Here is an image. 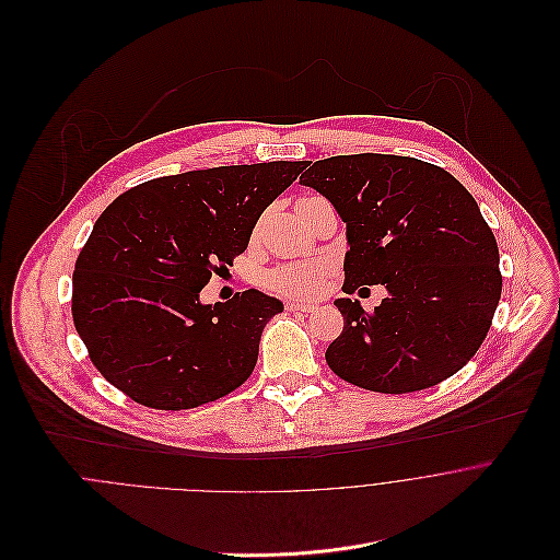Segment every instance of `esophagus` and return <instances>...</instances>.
<instances>
[{
    "label": "esophagus",
    "mask_w": 560,
    "mask_h": 560,
    "mask_svg": "<svg viewBox=\"0 0 560 560\" xmlns=\"http://www.w3.org/2000/svg\"><path fill=\"white\" fill-rule=\"evenodd\" d=\"M315 308L317 306L308 302H287V311H293V313H313Z\"/></svg>",
    "instance_id": "obj_1"
}]
</instances>
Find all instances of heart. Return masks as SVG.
I'll return each mask as SVG.
<instances>
[{"label": "heart", "instance_id": "b5f03b06", "mask_svg": "<svg viewBox=\"0 0 560 560\" xmlns=\"http://www.w3.org/2000/svg\"><path fill=\"white\" fill-rule=\"evenodd\" d=\"M326 271L328 267L324 262L300 260L271 269L265 276V282L269 289L287 298H315L324 287Z\"/></svg>", "mask_w": 560, "mask_h": 560}]
</instances>
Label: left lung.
<instances>
[{
  "instance_id": "8db88e82",
  "label": "left lung",
  "mask_w": 560,
  "mask_h": 560,
  "mask_svg": "<svg viewBox=\"0 0 560 560\" xmlns=\"http://www.w3.org/2000/svg\"><path fill=\"white\" fill-rule=\"evenodd\" d=\"M300 183L347 222L345 293L384 284L373 313L338 298L345 317L330 371L366 390L412 393L462 371L483 345L499 298V247L472 194L410 156L306 161Z\"/></svg>"
}]
</instances>
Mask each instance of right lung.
<instances>
[{"label":"right lung","mask_w":560,"mask_h":560,"mask_svg":"<svg viewBox=\"0 0 560 560\" xmlns=\"http://www.w3.org/2000/svg\"><path fill=\"white\" fill-rule=\"evenodd\" d=\"M304 163L161 176L105 207L74 265L72 319L112 386L150 408L185 410L247 382L284 304L258 289L202 304L200 291L247 249Z\"/></svg>","instance_id":"obj_1"}]
</instances>
